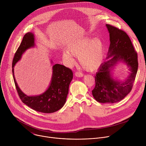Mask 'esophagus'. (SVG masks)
I'll return each instance as SVG.
<instances>
[{"mask_svg":"<svg viewBox=\"0 0 146 146\" xmlns=\"http://www.w3.org/2000/svg\"><path fill=\"white\" fill-rule=\"evenodd\" d=\"M75 76L76 77H82L83 76H84V74H83L81 72H77L75 73Z\"/></svg>","mask_w":146,"mask_h":146,"instance_id":"obj_1","label":"esophagus"}]
</instances>
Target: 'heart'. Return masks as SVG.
<instances>
[{"label": "heart", "instance_id": "1", "mask_svg": "<svg viewBox=\"0 0 146 146\" xmlns=\"http://www.w3.org/2000/svg\"><path fill=\"white\" fill-rule=\"evenodd\" d=\"M73 56L78 57L82 68L91 72L96 70L102 65L104 58L102 41L99 37L92 40L86 37L76 41L69 48V52L63 53V58L69 65L74 63Z\"/></svg>", "mask_w": 146, "mask_h": 146}]
</instances>
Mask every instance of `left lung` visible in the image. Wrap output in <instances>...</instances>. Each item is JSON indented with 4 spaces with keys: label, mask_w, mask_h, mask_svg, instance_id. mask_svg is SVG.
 I'll return each instance as SVG.
<instances>
[{
    "label": "left lung",
    "mask_w": 146,
    "mask_h": 146,
    "mask_svg": "<svg viewBox=\"0 0 146 146\" xmlns=\"http://www.w3.org/2000/svg\"><path fill=\"white\" fill-rule=\"evenodd\" d=\"M109 32L110 46L107 59L102 64L95 77V87L92 91L100 103H114L122 100L132 90L138 69L137 54L128 35L123 31L106 24ZM119 61L126 63L130 71L123 82L113 78L111 71Z\"/></svg>",
    "instance_id": "obj_1"
}]
</instances>
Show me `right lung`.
<instances>
[{
    "label": "right lung",
    "instance_id": "obj_1",
    "mask_svg": "<svg viewBox=\"0 0 146 146\" xmlns=\"http://www.w3.org/2000/svg\"><path fill=\"white\" fill-rule=\"evenodd\" d=\"M35 46L34 35L26 33L17 49L13 60L12 72L17 91L19 98L26 105L38 112L54 113L64 106L69 92V84L73 78L72 70L65 66L55 64L52 66V76L48 88L42 94L27 96L18 87L14 74V67L20 60L23 54L28 48Z\"/></svg>",
    "mask_w": 146,
    "mask_h": 146
}]
</instances>
